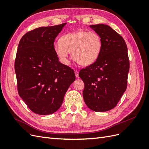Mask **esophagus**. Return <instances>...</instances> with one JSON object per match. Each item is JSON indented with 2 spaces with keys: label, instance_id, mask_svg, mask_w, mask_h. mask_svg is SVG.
Instances as JSON below:
<instances>
[{
  "label": "esophagus",
  "instance_id": "esophagus-1",
  "mask_svg": "<svg viewBox=\"0 0 149 149\" xmlns=\"http://www.w3.org/2000/svg\"><path fill=\"white\" fill-rule=\"evenodd\" d=\"M74 74H75V76H76V78H79V73H78V71L74 70Z\"/></svg>",
  "mask_w": 149,
  "mask_h": 149
}]
</instances>
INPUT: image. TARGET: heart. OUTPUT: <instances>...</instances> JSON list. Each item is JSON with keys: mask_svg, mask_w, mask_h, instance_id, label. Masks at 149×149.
<instances>
[{"mask_svg": "<svg viewBox=\"0 0 149 149\" xmlns=\"http://www.w3.org/2000/svg\"><path fill=\"white\" fill-rule=\"evenodd\" d=\"M53 45L54 51L63 64H69V53L73 59L80 65L87 66L93 64L100 55L102 40L97 33L78 30L65 34Z\"/></svg>", "mask_w": 149, "mask_h": 149, "instance_id": "obj_1", "label": "heart"}]
</instances>
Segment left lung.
<instances>
[{
	"label": "left lung",
	"instance_id": "8db88e82",
	"mask_svg": "<svg viewBox=\"0 0 149 149\" xmlns=\"http://www.w3.org/2000/svg\"><path fill=\"white\" fill-rule=\"evenodd\" d=\"M102 40V49L97 60L82 69L79 76L84 83L83 99L94 111L113 109L127 88L129 60L123 38L104 24L90 25Z\"/></svg>",
	"mask_w": 149,
	"mask_h": 149
}]
</instances>
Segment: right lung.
I'll return each instance as SVG.
<instances>
[{"label": "right lung", "mask_w": 149, "mask_h": 149, "mask_svg": "<svg viewBox=\"0 0 149 149\" xmlns=\"http://www.w3.org/2000/svg\"><path fill=\"white\" fill-rule=\"evenodd\" d=\"M66 24L29 31L18 46L15 61L18 92L36 114L49 115L58 111L76 79L73 70L61 63L53 48L55 38Z\"/></svg>", "instance_id": "add662e5"}]
</instances>
